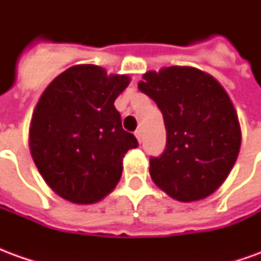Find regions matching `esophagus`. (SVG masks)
I'll list each match as a JSON object with an SVG mask.
<instances>
[{
	"label": "esophagus",
	"instance_id": "34e87169",
	"mask_svg": "<svg viewBox=\"0 0 261 261\" xmlns=\"http://www.w3.org/2000/svg\"><path fill=\"white\" fill-rule=\"evenodd\" d=\"M134 134H136V137H137V140H138V142H141V141H142V131H141V130H137L136 133H134Z\"/></svg>",
	"mask_w": 261,
	"mask_h": 261
}]
</instances>
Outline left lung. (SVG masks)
I'll return each mask as SVG.
<instances>
[{
	"label": "left lung",
	"mask_w": 261,
	"mask_h": 261,
	"mask_svg": "<svg viewBox=\"0 0 261 261\" xmlns=\"http://www.w3.org/2000/svg\"><path fill=\"white\" fill-rule=\"evenodd\" d=\"M138 89L156 103L166 147L149 158L153 183L177 201L213 194L229 175L241 149V125L218 81L193 67L148 71Z\"/></svg>",
	"instance_id": "obj_1"
}]
</instances>
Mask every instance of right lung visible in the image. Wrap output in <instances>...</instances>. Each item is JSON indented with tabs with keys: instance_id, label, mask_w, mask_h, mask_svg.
<instances>
[{
	"instance_id": "right-lung-1",
	"label": "right lung",
	"mask_w": 261,
	"mask_h": 261,
	"mask_svg": "<svg viewBox=\"0 0 261 261\" xmlns=\"http://www.w3.org/2000/svg\"><path fill=\"white\" fill-rule=\"evenodd\" d=\"M128 84L127 75L80 64L61 72L42 93L32 116L29 147L40 175L60 197L93 204L119 183L125 152L138 147L114 108Z\"/></svg>"
}]
</instances>
